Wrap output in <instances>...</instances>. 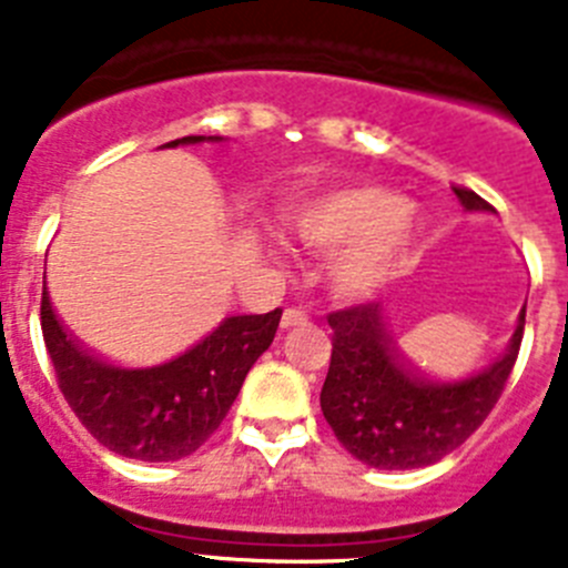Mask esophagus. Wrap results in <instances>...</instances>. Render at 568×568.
<instances>
[{"label":"esophagus","instance_id":"esophagus-1","mask_svg":"<svg viewBox=\"0 0 568 568\" xmlns=\"http://www.w3.org/2000/svg\"><path fill=\"white\" fill-rule=\"evenodd\" d=\"M307 315L301 313V310L290 307L284 310V315H281V329H290V327H301V324H307Z\"/></svg>","mask_w":568,"mask_h":568}]
</instances>
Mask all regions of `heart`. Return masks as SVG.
Returning a JSON list of instances; mask_svg holds the SVG:
<instances>
[{
  "label": "heart",
  "mask_w": 568,
  "mask_h": 568,
  "mask_svg": "<svg viewBox=\"0 0 568 568\" xmlns=\"http://www.w3.org/2000/svg\"><path fill=\"white\" fill-rule=\"evenodd\" d=\"M413 202L381 184H349L295 204L284 224L298 244L333 255L335 287L364 295L404 264L413 241Z\"/></svg>",
  "instance_id": "b5f03b06"
}]
</instances>
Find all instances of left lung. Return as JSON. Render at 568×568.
Masks as SVG:
<instances>
[{
	"label": "left lung",
	"instance_id": "obj_1",
	"mask_svg": "<svg viewBox=\"0 0 568 568\" xmlns=\"http://www.w3.org/2000/svg\"><path fill=\"white\" fill-rule=\"evenodd\" d=\"M460 207L491 210L469 187H453ZM333 358L321 413L346 453L375 469H418L455 453L495 409L524 341L526 307L509 349L466 378L440 381L406 364L386 333L378 304L327 315Z\"/></svg>",
	"mask_w": 568,
	"mask_h": 568
}]
</instances>
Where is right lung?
<instances>
[{
	"instance_id": "right-lung-1",
	"label": "right lung",
	"mask_w": 568,
	"mask_h": 568,
	"mask_svg": "<svg viewBox=\"0 0 568 568\" xmlns=\"http://www.w3.org/2000/svg\"><path fill=\"white\" fill-rule=\"evenodd\" d=\"M204 139L219 142L222 135H184L168 148ZM39 315L59 389L84 429L110 453L148 464L187 458L222 426L250 366L273 344L281 321V310L230 315L182 355L124 369L70 338L48 293H42Z\"/></svg>"
}]
</instances>
